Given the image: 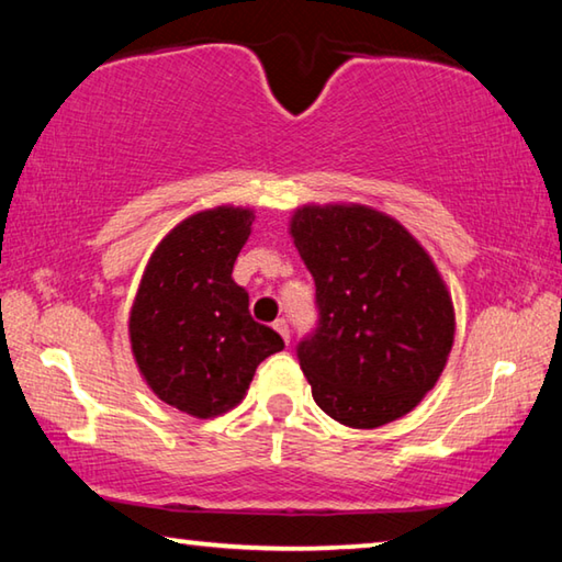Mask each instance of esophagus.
Returning <instances> with one entry per match:
<instances>
[{
    "instance_id": "esophagus-1",
    "label": "esophagus",
    "mask_w": 562,
    "mask_h": 562,
    "mask_svg": "<svg viewBox=\"0 0 562 562\" xmlns=\"http://www.w3.org/2000/svg\"><path fill=\"white\" fill-rule=\"evenodd\" d=\"M272 327H274V331H278V335H280L284 341H290V325H288V322L278 319Z\"/></svg>"
}]
</instances>
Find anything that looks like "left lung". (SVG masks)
<instances>
[{
	"label": "left lung",
	"instance_id": "left-lung-1",
	"mask_svg": "<svg viewBox=\"0 0 562 562\" xmlns=\"http://www.w3.org/2000/svg\"><path fill=\"white\" fill-rule=\"evenodd\" d=\"M290 235L317 288L319 327L297 347L317 406L351 429L406 416L453 347L451 292L431 255L361 203L302 205Z\"/></svg>",
	"mask_w": 562,
	"mask_h": 562
}]
</instances>
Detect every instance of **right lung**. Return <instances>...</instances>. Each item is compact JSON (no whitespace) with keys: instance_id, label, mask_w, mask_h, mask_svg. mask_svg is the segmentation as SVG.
Returning <instances> with one entry per match:
<instances>
[{"instance_id":"right-lung-1","label":"right lung","mask_w":562,"mask_h":562,"mask_svg":"<svg viewBox=\"0 0 562 562\" xmlns=\"http://www.w3.org/2000/svg\"><path fill=\"white\" fill-rule=\"evenodd\" d=\"M255 211L217 205L188 215L150 255L128 317L131 351L160 402L215 418L245 398L262 359L284 347L250 317L233 265Z\"/></svg>"}]
</instances>
